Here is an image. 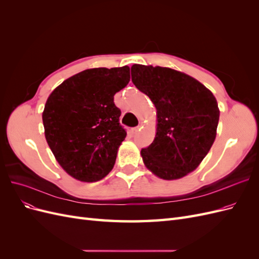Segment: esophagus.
Segmentation results:
<instances>
[{
  "mask_svg": "<svg viewBox=\"0 0 259 259\" xmlns=\"http://www.w3.org/2000/svg\"><path fill=\"white\" fill-rule=\"evenodd\" d=\"M138 131H139V127H138V126H136V127H132V128L130 130V133H131L132 135H135V134H137Z\"/></svg>",
  "mask_w": 259,
  "mask_h": 259,
  "instance_id": "34e87169",
  "label": "esophagus"
}]
</instances>
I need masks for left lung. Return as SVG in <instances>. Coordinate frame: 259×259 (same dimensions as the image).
Instances as JSON below:
<instances>
[{
    "label": "left lung",
    "mask_w": 259,
    "mask_h": 259,
    "mask_svg": "<svg viewBox=\"0 0 259 259\" xmlns=\"http://www.w3.org/2000/svg\"><path fill=\"white\" fill-rule=\"evenodd\" d=\"M132 82L156 108L158 128L143 148L145 165L163 179L191 173L216 137L219 109L209 90L193 77L163 67L133 65Z\"/></svg>",
    "instance_id": "obj_1"
}]
</instances>
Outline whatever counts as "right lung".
Here are the masks:
<instances>
[{
  "instance_id": "1",
  "label": "right lung",
  "mask_w": 259,
  "mask_h": 259,
  "mask_svg": "<svg viewBox=\"0 0 259 259\" xmlns=\"http://www.w3.org/2000/svg\"><path fill=\"white\" fill-rule=\"evenodd\" d=\"M130 68L88 69L62 82L45 104V138L67 173L81 182L104 178L126 137L114 105L116 92L130 82Z\"/></svg>"
}]
</instances>
